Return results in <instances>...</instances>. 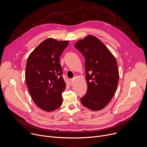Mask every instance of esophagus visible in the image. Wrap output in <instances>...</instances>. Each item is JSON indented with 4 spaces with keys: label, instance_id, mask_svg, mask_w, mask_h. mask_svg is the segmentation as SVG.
<instances>
[{
    "label": "esophagus",
    "instance_id": "obj_1",
    "mask_svg": "<svg viewBox=\"0 0 147 147\" xmlns=\"http://www.w3.org/2000/svg\"><path fill=\"white\" fill-rule=\"evenodd\" d=\"M70 84L71 86H73L74 84V81H73V79H70Z\"/></svg>",
    "mask_w": 147,
    "mask_h": 147
}]
</instances>
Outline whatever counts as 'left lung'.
Returning <instances> with one entry per match:
<instances>
[{
	"instance_id": "left-lung-1",
	"label": "left lung",
	"mask_w": 147,
	"mask_h": 147,
	"mask_svg": "<svg viewBox=\"0 0 147 147\" xmlns=\"http://www.w3.org/2000/svg\"><path fill=\"white\" fill-rule=\"evenodd\" d=\"M75 48L85 57L88 90L81 98V103L91 110H100L116 92L119 77L117 61L103 42L93 35L78 40Z\"/></svg>"
}]
</instances>
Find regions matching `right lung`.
<instances>
[{
  "label": "right lung",
  "mask_w": 147,
  "mask_h": 147,
  "mask_svg": "<svg viewBox=\"0 0 147 147\" xmlns=\"http://www.w3.org/2000/svg\"><path fill=\"white\" fill-rule=\"evenodd\" d=\"M69 44L67 40L48 38L27 59L26 81L29 93L36 106L45 111H53L62 104L66 85L59 59Z\"/></svg>",
  "instance_id": "1"
}]
</instances>
